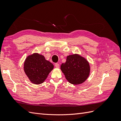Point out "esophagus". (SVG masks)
I'll list each match as a JSON object with an SVG mask.
<instances>
[{"label":"esophagus","mask_w":121,"mask_h":121,"mask_svg":"<svg viewBox=\"0 0 121 121\" xmlns=\"http://www.w3.org/2000/svg\"><path fill=\"white\" fill-rule=\"evenodd\" d=\"M55 67H56V68H58L60 67V65H59V64H58V63H56V64H55Z\"/></svg>","instance_id":"34e87169"}]
</instances>
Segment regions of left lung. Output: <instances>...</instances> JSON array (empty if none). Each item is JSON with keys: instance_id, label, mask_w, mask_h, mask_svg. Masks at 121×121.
Instances as JSON below:
<instances>
[{"instance_id": "1", "label": "left lung", "mask_w": 121, "mask_h": 121, "mask_svg": "<svg viewBox=\"0 0 121 121\" xmlns=\"http://www.w3.org/2000/svg\"><path fill=\"white\" fill-rule=\"evenodd\" d=\"M60 69L68 81L72 84L78 85L85 82L90 73V65L85 58L78 54L69 56Z\"/></svg>"}]
</instances>
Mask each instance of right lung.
<instances>
[{
    "label": "right lung",
    "instance_id": "obj_1",
    "mask_svg": "<svg viewBox=\"0 0 121 121\" xmlns=\"http://www.w3.org/2000/svg\"><path fill=\"white\" fill-rule=\"evenodd\" d=\"M53 65L42 55L33 53L24 62V69L30 81L35 84L42 83L53 69Z\"/></svg>",
    "mask_w": 121,
    "mask_h": 121
}]
</instances>
